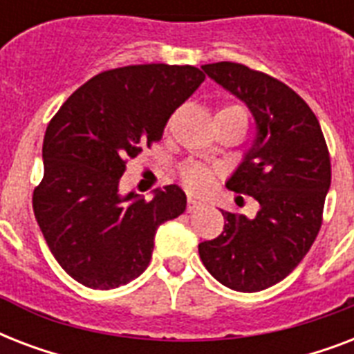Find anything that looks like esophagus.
Returning <instances> with one entry per match:
<instances>
[{
    "mask_svg": "<svg viewBox=\"0 0 354 354\" xmlns=\"http://www.w3.org/2000/svg\"><path fill=\"white\" fill-rule=\"evenodd\" d=\"M202 202H200V200H196V198H193V196H189L187 198V211L189 213H193L194 209H198V207H202Z\"/></svg>",
    "mask_w": 354,
    "mask_h": 354,
    "instance_id": "obj_1",
    "label": "esophagus"
}]
</instances>
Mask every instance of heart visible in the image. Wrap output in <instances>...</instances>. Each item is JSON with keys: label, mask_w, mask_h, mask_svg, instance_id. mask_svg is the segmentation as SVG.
<instances>
[{"label": "heart", "mask_w": 354, "mask_h": 354, "mask_svg": "<svg viewBox=\"0 0 354 354\" xmlns=\"http://www.w3.org/2000/svg\"><path fill=\"white\" fill-rule=\"evenodd\" d=\"M218 113L236 115V118H242L246 121V112L239 104H227V106L221 108ZM180 178H182V183L187 187V191H191L194 194H204L215 185L216 172L211 167L202 165V163H189V165H185L182 169Z\"/></svg>", "instance_id": "1"}]
</instances>
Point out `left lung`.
I'll return each instance as SVG.
<instances>
[{"label":"left lung","mask_w":354,"mask_h":354,"mask_svg":"<svg viewBox=\"0 0 354 354\" xmlns=\"http://www.w3.org/2000/svg\"><path fill=\"white\" fill-rule=\"evenodd\" d=\"M202 69L255 119L257 138L226 185L252 196L259 211L253 218L222 211L224 232L200 242V259L232 290H264L285 279L318 236L330 187L329 149L313 110L281 80L236 62Z\"/></svg>","instance_id":"1"}]
</instances>
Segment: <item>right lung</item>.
Masks as SVG:
<instances>
[{
  "instance_id": "add662e5",
  "label": "right lung",
  "mask_w": 354,
  "mask_h": 354,
  "mask_svg": "<svg viewBox=\"0 0 354 354\" xmlns=\"http://www.w3.org/2000/svg\"><path fill=\"white\" fill-rule=\"evenodd\" d=\"M205 75L194 66L139 64L82 84L49 121L44 178L32 209L58 264L88 288L110 290L143 274L160 224L185 211L178 185L154 198L121 196L127 161L152 147Z\"/></svg>"
}]
</instances>
